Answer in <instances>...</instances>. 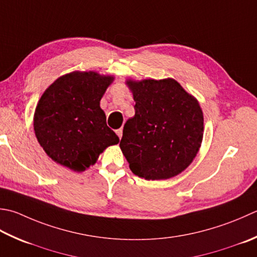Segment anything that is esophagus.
Masks as SVG:
<instances>
[{"label": "esophagus", "mask_w": 257, "mask_h": 257, "mask_svg": "<svg viewBox=\"0 0 257 257\" xmlns=\"http://www.w3.org/2000/svg\"><path fill=\"white\" fill-rule=\"evenodd\" d=\"M115 134L118 135V137L121 139V137H122V128H120V129H118V130H115Z\"/></svg>", "instance_id": "1"}]
</instances>
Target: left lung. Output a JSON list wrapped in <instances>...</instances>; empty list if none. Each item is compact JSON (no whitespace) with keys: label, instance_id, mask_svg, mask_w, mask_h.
I'll return each mask as SVG.
<instances>
[{"label":"left lung","instance_id":"8db88e82","mask_svg":"<svg viewBox=\"0 0 257 257\" xmlns=\"http://www.w3.org/2000/svg\"><path fill=\"white\" fill-rule=\"evenodd\" d=\"M135 115L124 123L120 148L132 172L168 179L192 164L203 140L204 117L192 94L174 79L127 80Z\"/></svg>","mask_w":257,"mask_h":257}]
</instances>
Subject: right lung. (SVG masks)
Returning <instances> with one entry per match:
<instances>
[{
	"mask_svg": "<svg viewBox=\"0 0 257 257\" xmlns=\"http://www.w3.org/2000/svg\"><path fill=\"white\" fill-rule=\"evenodd\" d=\"M112 81L111 75L74 71L45 90L35 108L33 125L39 144L53 162L83 172L105 148L119 143L100 108Z\"/></svg>",
	"mask_w": 257,
	"mask_h": 257,
	"instance_id": "obj_1",
	"label": "right lung"
}]
</instances>
